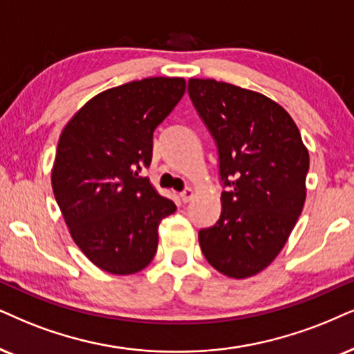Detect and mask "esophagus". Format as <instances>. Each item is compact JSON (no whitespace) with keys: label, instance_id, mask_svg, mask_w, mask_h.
<instances>
[{"label":"esophagus","instance_id":"obj_1","mask_svg":"<svg viewBox=\"0 0 354 354\" xmlns=\"http://www.w3.org/2000/svg\"><path fill=\"white\" fill-rule=\"evenodd\" d=\"M180 198H181V201H183V203H185V204L189 203V201H191L192 198H194V191H192L191 187H187V189H185V191L181 192Z\"/></svg>","mask_w":354,"mask_h":354}]
</instances>
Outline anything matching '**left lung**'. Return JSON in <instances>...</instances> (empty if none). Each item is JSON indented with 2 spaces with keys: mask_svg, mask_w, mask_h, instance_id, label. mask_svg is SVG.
Masks as SVG:
<instances>
[{
  "mask_svg": "<svg viewBox=\"0 0 354 354\" xmlns=\"http://www.w3.org/2000/svg\"><path fill=\"white\" fill-rule=\"evenodd\" d=\"M187 93L218 150L222 212L199 245L209 265L245 279L279 254L306 203L308 151L296 122L270 97L216 80Z\"/></svg>",
  "mask_w": 354,
  "mask_h": 354,
  "instance_id": "obj_1",
  "label": "left lung"
}]
</instances>
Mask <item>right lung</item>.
<instances>
[{
    "instance_id": "1",
    "label": "right lung",
    "mask_w": 354,
    "mask_h": 354,
    "mask_svg": "<svg viewBox=\"0 0 354 354\" xmlns=\"http://www.w3.org/2000/svg\"><path fill=\"white\" fill-rule=\"evenodd\" d=\"M186 91L183 78H144L106 89L68 120L52 187L70 235L93 265L133 274L150 265L158 225L176 210L149 178L153 132Z\"/></svg>"
}]
</instances>
